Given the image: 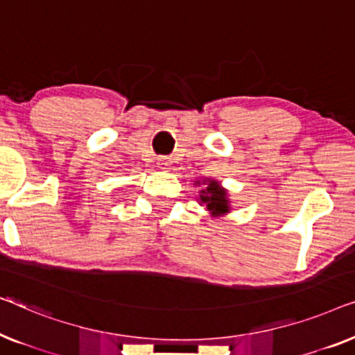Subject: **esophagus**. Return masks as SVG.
<instances>
[{"mask_svg": "<svg viewBox=\"0 0 355 355\" xmlns=\"http://www.w3.org/2000/svg\"><path fill=\"white\" fill-rule=\"evenodd\" d=\"M157 166H159V168H162V171H171L172 168V162L168 161L167 157H161L157 161Z\"/></svg>", "mask_w": 355, "mask_h": 355, "instance_id": "1", "label": "esophagus"}]
</instances>
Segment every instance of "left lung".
Returning a JSON list of instances; mask_svg holds the SVG:
<instances>
[{"mask_svg": "<svg viewBox=\"0 0 355 355\" xmlns=\"http://www.w3.org/2000/svg\"><path fill=\"white\" fill-rule=\"evenodd\" d=\"M198 187L204 184V188L199 191V198L198 201L201 206L206 207V211L211 212L212 217H223L230 214L232 211V206H230V198H228V191L222 187L220 182L214 178H204L202 182L194 183Z\"/></svg>", "mask_w": 355, "mask_h": 355, "instance_id": "obj_1", "label": "left lung"}]
</instances>
